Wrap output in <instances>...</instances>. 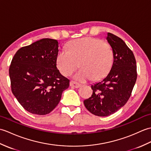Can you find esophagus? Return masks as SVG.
Masks as SVG:
<instances>
[{
    "instance_id": "34e87169",
    "label": "esophagus",
    "mask_w": 151,
    "mask_h": 151,
    "mask_svg": "<svg viewBox=\"0 0 151 151\" xmlns=\"http://www.w3.org/2000/svg\"><path fill=\"white\" fill-rule=\"evenodd\" d=\"M70 86L73 87V88H79V87H80V86H81V85H80L79 83L75 82V81H73L70 82Z\"/></svg>"
}]
</instances>
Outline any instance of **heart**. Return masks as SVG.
Instances as JSON below:
<instances>
[{
    "label": "heart",
    "mask_w": 151,
    "mask_h": 151,
    "mask_svg": "<svg viewBox=\"0 0 151 151\" xmlns=\"http://www.w3.org/2000/svg\"><path fill=\"white\" fill-rule=\"evenodd\" d=\"M113 61L111 46L90 37L70 41L67 45V50H61L57 55V66L65 76L71 75L79 63L81 68L74 75V78L80 81L101 79L110 72Z\"/></svg>",
    "instance_id": "heart-1"
}]
</instances>
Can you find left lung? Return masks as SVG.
<instances>
[{"label": "left lung", "instance_id": "1", "mask_svg": "<svg viewBox=\"0 0 151 151\" xmlns=\"http://www.w3.org/2000/svg\"><path fill=\"white\" fill-rule=\"evenodd\" d=\"M114 52V62L109 74L91 86L92 95L85 99L86 109L98 116H108L125 105L137 79L134 53L122 39L108 33L106 37Z\"/></svg>", "mask_w": 151, "mask_h": 151}]
</instances>
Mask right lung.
Instances as JSON below:
<instances>
[{
    "label": "right lung",
    "instance_id": "obj_1",
    "mask_svg": "<svg viewBox=\"0 0 151 151\" xmlns=\"http://www.w3.org/2000/svg\"><path fill=\"white\" fill-rule=\"evenodd\" d=\"M58 40L42 39L17 50L9 66L13 94L28 112H51L70 81L57 68Z\"/></svg>",
    "mask_w": 151,
    "mask_h": 151
}]
</instances>
